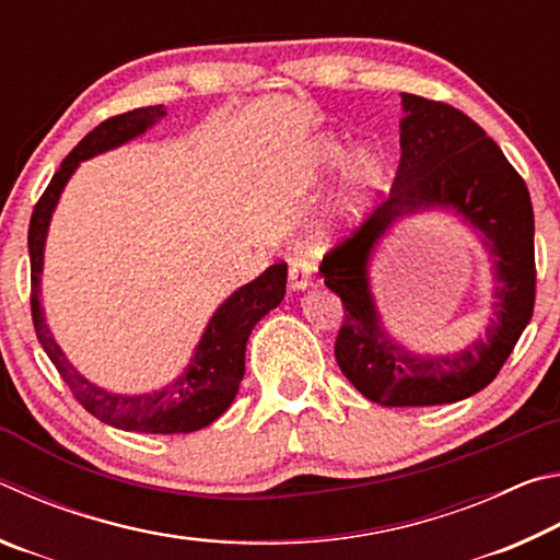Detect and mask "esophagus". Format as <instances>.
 <instances>
[{
    "label": "esophagus",
    "instance_id": "1",
    "mask_svg": "<svg viewBox=\"0 0 560 560\" xmlns=\"http://www.w3.org/2000/svg\"><path fill=\"white\" fill-rule=\"evenodd\" d=\"M311 273H314V264L306 257H296L289 264V287L293 291H303L311 283Z\"/></svg>",
    "mask_w": 560,
    "mask_h": 560
}]
</instances>
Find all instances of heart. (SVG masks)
Here are the masks:
<instances>
[{"label":"heart","mask_w":560,"mask_h":560,"mask_svg":"<svg viewBox=\"0 0 560 560\" xmlns=\"http://www.w3.org/2000/svg\"><path fill=\"white\" fill-rule=\"evenodd\" d=\"M348 145L340 140H320L314 148V167L318 173H330L346 163ZM387 179V163L377 150H358L348 163L343 189L338 197V217L353 222L363 214L381 192Z\"/></svg>","instance_id":"heart-1"}]
</instances>
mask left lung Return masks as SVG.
<instances>
[{
	"label": "left lung",
	"instance_id": "obj_1",
	"mask_svg": "<svg viewBox=\"0 0 560 560\" xmlns=\"http://www.w3.org/2000/svg\"><path fill=\"white\" fill-rule=\"evenodd\" d=\"M400 165L390 195L320 261L326 287L343 301L336 360L355 390L387 407L457 402L499 375L536 301L534 207L506 155L477 122L442 101L402 93ZM452 209L482 234L495 257V318L485 339L452 357H417L376 316L366 264L374 244L420 209Z\"/></svg>",
	"mask_w": 560,
	"mask_h": 560
}]
</instances>
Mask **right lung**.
<instances>
[{
	"instance_id": "obj_1",
	"label": "right lung",
	"mask_w": 560,
	"mask_h": 560,
	"mask_svg": "<svg viewBox=\"0 0 560 560\" xmlns=\"http://www.w3.org/2000/svg\"><path fill=\"white\" fill-rule=\"evenodd\" d=\"M160 118H165L163 106L136 108L120 116L103 120L93 128L86 138L75 145L61 167L56 170L49 187L36 202L30 222V259H32V318L34 330L39 338L46 355L51 358L56 371L61 373L63 383L71 387L75 400L86 410L98 417L101 422L110 428L126 432H148V434H179L195 432L214 422L226 407L232 405L240 383L244 377V350L249 340L252 328L277 308L283 293H287V264H273L267 271L246 287L236 289L226 299L214 316L207 324L202 340L195 348V355L189 360L187 371L175 383L165 385L163 390L143 393V395H118L108 393L103 387L86 381L63 355V350L56 343L49 326H46L39 283L44 269V244L49 232L51 214L56 202L63 192L66 183L79 167L81 160H89L98 153H106L110 148H118L128 140L143 136L155 126Z\"/></svg>"
}]
</instances>
